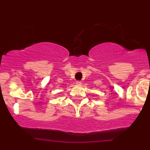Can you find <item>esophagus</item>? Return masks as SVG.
<instances>
[{"mask_svg":"<svg viewBox=\"0 0 150 150\" xmlns=\"http://www.w3.org/2000/svg\"><path fill=\"white\" fill-rule=\"evenodd\" d=\"M76 84L78 85V86H80V85L82 84V82L81 81H76Z\"/></svg>","mask_w":150,"mask_h":150,"instance_id":"obj_1","label":"esophagus"}]
</instances>
